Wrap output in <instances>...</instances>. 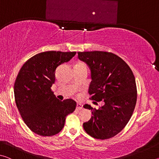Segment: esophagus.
I'll use <instances>...</instances> for the list:
<instances>
[{"label": "esophagus", "instance_id": "obj_1", "mask_svg": "<svg viewBox=\"0 0 159 159\" xmlns=\"http://www.w3.org/2000/svg\"><path fill=\"white\" fill-rule=\"evenodd\" d=\"M76 109H79V110H80L83 109V104H81L80 103H77L76 104Z\"/></svg>", "mask_w": 159, "mask_h": 159}]
</instances>
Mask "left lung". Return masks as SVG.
<instances>
[{
    "label": "left lung",
    "instance_id": "8db88e82",
    "mask_svg": "<svg viewBox=\"0 0 159 159\" xmlns=\"http://www.w3.org/2000/svg\"><path fill=\"white\" fill-rule=\"evenodd\" d=\"M78 57L90 70V99L104 102L99 109L89 104L83 106L93 114L83 123V128L94 138H113L127 125L135 107L137 88L133 71L121 58L111 52H79Z\"/></svg>",
    "mask_w": 159,
    "mask_h": 159
}]
</instances>
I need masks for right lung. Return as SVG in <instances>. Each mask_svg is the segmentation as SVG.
Masks as SVG:
<instances>
[{"label":"right lung","instance_id":"1","mask_svg":"<svg viewBox=\"0 0 159 159\" xmlns=\"http://www.w3.org/2000/svg\"><path fill=\"white\" fill-rule=\"evenodd\" d=\"M76 53L41 52L26 61L19 71L14 85L16 105L24 122L34 133L52 136L60 133L66 116L76 109L74 99L59 100L50 88L57 66L68 62Z\"/></svg>","mask_w":159,"mask_h":159}]
</instances>
